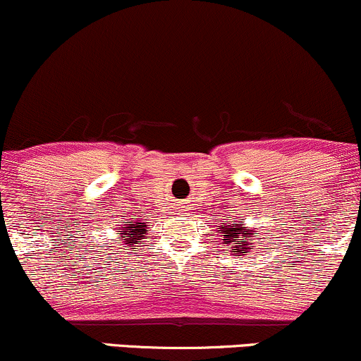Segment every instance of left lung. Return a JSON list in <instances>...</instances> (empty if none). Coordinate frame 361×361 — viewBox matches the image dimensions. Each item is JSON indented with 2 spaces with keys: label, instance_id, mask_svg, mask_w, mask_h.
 <instances>
[{
  "label": "left lung",
  "instance_id": "obj_1",
  "mask_svg": "<svg viewBox=\"0 0 361 361\" xmlns=\"http://www.w3.org/2000/svg\"><path fill=\"white\" fill-rule=\"evenodd\" d=\"M218 233H221L224 238L223 243L226 245V252L230 250H235L231 252V255H245V253L252 252L250 245H253L252 241H255V236L260 235L257 230H250V228L245 226L241 221H224L221 226H218ZM258 243V241H257Z\"/></svg>",
  "mask_w": 361,
  "mask_h": 361
}]
</instances>
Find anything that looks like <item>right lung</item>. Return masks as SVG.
I'll list each match as a JSON object with an SVG mask.
<instances>
[{
  "instance_id": "obj_1",
  "label": "right lung",
  "mask_w": 361,
  "mask_h": 361,
  "mask_svg": "<svg viewBox=\"0 0 361 361\" xmlns=\"http://www.w3.org/2000/svg\"><path fill=\"white\" fill-rule=\"evenodd\" d=\"M147 231V223L143 219H137V221L133 218L126 219L125 224L120 226V231H118V240L123 241L126 247H135L138 240L145 238Z\"/></svg>"
}]
</instances>
